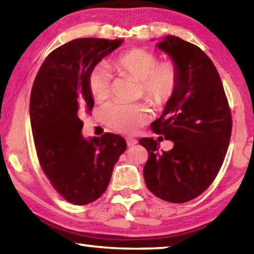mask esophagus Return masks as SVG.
Segmentation results:
<instances>
[{
  "label": "esophagus",
  "instance_id": "esophagus-1",
  "mask_svg": "<svg viewBox=\"0 0 254 254\" xmlns=\"http://www.w3.org/2000/svg\"><path fill=\"white\" fill-rule=\"evenodd\" d=\"M127 144L128 147H132V145H134L137 143V141L135 139H133V137H127Z\"/></svg>",
  "mask_w": 254,
  "mask_h": 254
}]
</instances>
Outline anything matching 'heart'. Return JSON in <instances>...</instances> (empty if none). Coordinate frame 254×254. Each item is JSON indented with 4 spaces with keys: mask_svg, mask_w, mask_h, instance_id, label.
Returning <instances> with one entry per match:
<instances>
[{
    "mask_svg": "<svg viewBox=\"0 0 254 254\" xmlns=\"http://www.w3.org/2000/svg\"><path fill=\"white\" fill-rule=\"evenodd\" d=\"M120 74L139 80V94L156 105L168 103L177 92L180 71L174 60H160L158 56L143 48H131L114 60ZM112 77L104 66L97 65L88 74V89L95 101H104L111 94ZM101 117L107 127L121 133H132L147 123L151 112L144 103L122 104L107 103L101 110Z\"/></svg>",
    "mask_w": 254,
    "mask_h": 254,
    "instance_id": "b5f03b06",
    "label": "heart"
}]
</instances>
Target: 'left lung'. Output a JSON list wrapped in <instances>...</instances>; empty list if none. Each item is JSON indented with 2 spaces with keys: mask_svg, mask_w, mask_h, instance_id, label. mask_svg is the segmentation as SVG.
<instances>
[{
  "mask_svg": "<svg viewBox=\"0 0 254 254\" xmlns=\"http://www.w3.org/2000/svg\"><path fill=\"white\" fill-rule=\"evenodd\" d=\"M157 47L177 64L180 83L151 123V130L173 141L174 148L159 152L157 140H139L149 153L144 182L160 199L186 203L204 192L221 169L232 133L231 109L216 67L199 47L175 36Z\"/></svg>",
  "mask_w": 254,
  "mask_h": 254,
  "instance_id": "obj_1",
  "label": "left lung"
}]
</instances>
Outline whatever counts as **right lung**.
I'll list each match as a JSON object with an SVG mask.
<instances>
[{
	"mask_svg": "<svg viewBox=\"0 0 254 254\" xmlns=\"http://www.w3.org/2000/svg\"><path fill=\"white\" fill-rule=\"evenodd\" d=\"M121 39L80 38L58 47L45 59L30 96V119L37 157L58 194L74 205L96 200L106 190L122 136L106 132L86 140L81 117L94 107L88 74L122 45Z\"/></svg>",
	"mask_w": 254,
	"mask_h": 254,
	"instance_id": "obj_1",
	"label": "right lung"
}]
</instances>
